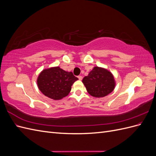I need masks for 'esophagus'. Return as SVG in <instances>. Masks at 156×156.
Listing matches in <instances>:
<instances>
[{
  "label": "esophagus",
  "mask_w": 156,
  "mask_h": 156,
  "mask_svg": "<svg viewBox=\"0 0 156 156\" xmlns=\"http://www.w3.org/2000/svg\"><path fill=\"white\" fill-rule=\"evenodd\" d=\"M77 77H78V79H79V80H82V79H83V76H81V75H79V76H78Z\"/></svg>",
  "instance_id": "34e87169"
}]
</instances>
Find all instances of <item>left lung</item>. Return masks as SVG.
Masks as SVG:
<instances>
[{
    "mask_svg": "<svg viewBox=\"0 0 156 156\" xmlns=\"http://www.w3.org/2000/svg\"><path fill=\"white\" fill-rule=\"evenodd\" d=\"M90 95L95 98H103L111 93L116 83L112 73L105 68L94 67L87 76L83 79Z\"/></svg>",
    "mask_w": 156,
    "mask_h": 156,
    "instance_id": "obj_1",
    "label": "left lung"
}]
</instances>
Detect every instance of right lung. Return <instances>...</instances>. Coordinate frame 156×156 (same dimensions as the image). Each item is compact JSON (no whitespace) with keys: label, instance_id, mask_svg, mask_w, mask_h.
I'll return each mask as SVG.
<instances>
[{"label":"right lung","instance_id":"right-lung-1","mask_svg":"<svg viewBox=\"0 0 156 156\" xmlns=\"http://www.w3.org/2000/svg\"><path fill=\"white\" fill-rule=\"evenodd\" d=\"M77 79L72 72H66L56 66L42 70L37 77V84L45 96L60 100L68 95Z\"/></svg>","mask_w":156,"mask_h":156}]
</instances>
